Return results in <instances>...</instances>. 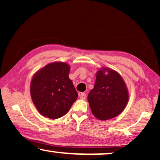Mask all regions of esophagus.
I'll return each mask as SVG.
<instances>
[{"label": "esophagus", "mask_w": 160, "mask_h": 160, "mask_svg": "<svg viewBox=\"0 0 160 160\" xmlns=\"http://www.w3.org/2000/svg\"><path fill=\"white\" fill-rule=\"evenodd\" d=\"M78 95H79L81 99H82V100L86 99V93H84V92L79 93V94H78Z\"/></svg>", "instance_id": "obj_1"}]
</instances>
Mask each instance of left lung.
<instances>
[{"mask_svg": "<svg viewBox=\"0 0 160 160\" xmlns=\"http://www.w3.org/2000/svg\"><path fill=\"white\" fill-rule=\"evenodd\" d=\"M128 99L125 83L117 71L103 68L97 72L95 86L87 98L92 113L97 119L107 120L117 117L125 108Z\"/></svg>", "mask_w": 160, "mask_h": 160, "instance_id": "1", "label": "left lung"}]
</instances>
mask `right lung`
Here are the masks:
<instances>
[{
    "mask_svg": "<svg viewBox=\"0 0 160 160\" xmlns=\"http://www.w3.org/2000/svg\"><path fill=\"white\" fill-rule=\"evenodd\" d=\"M67 63H49L37 71L30 84L32 102L41 115L58 119L68 112L78 98L73 82L68 77Z\"/></svg>",
    "mask_w": 160,
    "mask_h": 160,
    "instance_id": "right-lung-1",
    "label": "right lung"
}]
</instances>
